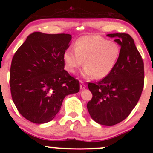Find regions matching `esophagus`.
I'll list each match as a JSON object with an SVG mask.
<instances>
[{"instance_id": "esophagus-1", "label": "esophagus", "mask_w": 153, "mask_h": 153, "mask_svg": "<svg viewBox=\"0 0 153 153\" xmlns=\"http://www.w3.org/2000/svg\"><path fill=\"white\" fill-rule=\"evenodd\" d=\"M80 88H81V89H84L86 88V84H84V81H80Z\"/></svg>"}]
</instances>
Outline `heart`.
Segmentation results:
<instances>
[{
  "mask_svg": "<svg viewBox=\"0 0 153 153\" xmlns=\"http://www.w3.org/2000/svg\"><path fill=\"white\" fill-rule=\"evenodd\" d=\"M120 52L121 48L115 41H107L99 35L81 37L75 42V49L69 48L64 52L65 68L75 73L84 61V77L103 78L113 69Z\"/></svg>",
  "mask_w": 153,
  "mask_h": 153,
  "instance_id": "b5f03b06",
  "label": "heart"
}]
</instances>
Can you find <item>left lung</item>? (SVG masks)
Listing matches in <instances>:
<instances>
[{"label":"left lung","mask_w":153,"mask_h":153,"mask_svg":"<svg viewBox=\"0 0 153 153\" xmlns=\"http://www.w3.org/2000/svg\"><path fill=\"white\" fill-rule=\"evenodd\" d=\"M121 46L119 58L110 73L97 83H89L92 98L87 103L91 118L112 126L129 116L142 93L144 68L141 54L129 34H109Z\"/></svg>","instance_id":"left-lung-1"}]
</instances>
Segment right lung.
I'll use <instances>...</instances> for the list:
<instances>
[{"instance_id":"1","label":"right lung","mask_w":153,"mask_h":153,"mask_svg":"<svg viewBox=\"0 0 153 153\" xmlns=\"http://www.w3.org/2000/svg\"><path fill=\"white\" fill-rule=\"evenodd\" d=\"M71 39L69 34L32 32L12 58V101L20 114L31 122L52 121L64 98L79 91V81L64 70V55Z\"/></svg>"}]
</instances>
